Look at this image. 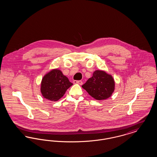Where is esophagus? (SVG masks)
Instances as JSON below:
<instances>
[{
  "instance_id": "obj_1",
  "label": "esophagus",
  "mask_w": 157,
  "mask_h": 157,
  "mask_svg": "<svg viewBox=\"0 0 157 157\" xmlns=\"http://www.w3.org/2000/svg\"><path fill=\"white\" fill-rule=\"evenodd\" d=\"M74 83L79 84V85H82V83H83L81 81H74Z\"/></svg>"
}]
</instances>
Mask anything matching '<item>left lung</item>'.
I'll use <instances>...</instances> for the list:
<instances>
[{
    "mask_svg": "<svg viewBox=\"0 0 157 157\" xmlns=\"http://www.w3.org/2000/svg\"><path fill=\"white\" fill-rule=\"evenodd\" d=\"M115 86V83L112 75L102 70L94 71L92 76L82 86L92 97L98 101L111 97Z\"/></svg>",
    "mask_w": 157,
    "mask_h": 157,
    "instance_id": "left-lung-1",
    "label": "left lung"
}]
</instances>
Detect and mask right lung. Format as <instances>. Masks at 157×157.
<instances>
[{
    "label": "right lung",
    "instance_id": "add662e5",
    "mask_svg": "<svg viewBox=\"0 0 157 157\" xmlns=\"http://www.w3.org/2000/svg\"><path fill=\"white\" fill-rule=\"evenodd\" d=\"M72 85L60 70L55 68L46 73L42 78L40 92L45 99L55 102L62 97Z\"/></svg>",
    "mask_w": 157,
    "mask_h": 157
}]
</instances>
